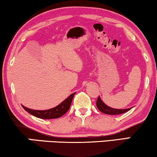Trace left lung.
<instances>
[{"instance_id":"8db88e82","label":"left lung","mask_w":157,"mask_h":157,"mask_svg":"<svg viewBox=\"0 0 157 157\" xmlns=\"http://www.w3.org/2000/svg\"><path fill=\"white\" fill-rule=\"evenodd\" d=\"M96 106L98 110L101 111L102 113H106V114L109 115H117V114H121V113H124L126 112V111H129L132 108L129 109H113L111 108L108 106H106L104 102L101 100L99 96H98L97 100H96Z\"/></svg>"}]
</instances>
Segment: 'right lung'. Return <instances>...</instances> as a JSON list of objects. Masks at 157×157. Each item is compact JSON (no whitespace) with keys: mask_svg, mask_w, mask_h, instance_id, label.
<instances>
[{"mask_svg":"<svg viewBox=\"0 0 157 157\" xmlns=\"http://www.w3.org/2000/svg\"><path fill=\"white\" fill-rule=\"evenodd\" d=\"M75 95V93L71 94L68 97L63 101V102L61 103L59 106L54 107V108L48 109V110L44 111H39V110H33V109H28L26 107L23 106V108L25 111H28L31 115L34 117L40 118L43 119H57L62 117L67 112L69 109L71 104L73 98Z\"/></svg>","mask_w":157,"mask_h":157,"instance_id":"obj_1","label":"right lung"}]
</instances>
